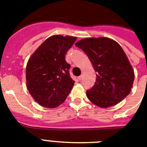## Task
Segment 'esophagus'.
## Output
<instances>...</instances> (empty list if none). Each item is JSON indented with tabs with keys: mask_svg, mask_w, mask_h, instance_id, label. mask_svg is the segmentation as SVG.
<instances>
[{
	"mask_svg": "<svg viewBox=\"0 0 147 147\" xmlns=\"http://www.w3.org/2000/svg\"><path fill=\"white\" fill-rule=\"evenodd\" d=\"M82 78H83V76H82V75H81V76H80L79 77H78V80H79V81L82 80Z\"/></svg>",
	"mask_w": 147,
	"mask_h": 147,
	"instance_id": "esophagus-1",
	"label": "esophagus"
}]
</instances>
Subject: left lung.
Here are the masks:
<instances>
[{
	"label": "left lung",
	"mask_w": 147,
	"mask_h": 147,
	"mask_svg": "<svg viewBox=\"0 0 147 147\" xmlns=\"http://www.w3.org/2000/svg\"><path fill=\"white\" fill-rule=\"evenodd\" d=\"M96 71L94 86L86 95L102 108L116 105L130 93L134 80L132 66L122 47L108 37L85 38L76 43Z\"/></svg>",
	"instance_id": "8db88e82"
}]
</instances>
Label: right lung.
<instances>
[{"label": "right lung", "mask_w": 147, "mask_h": 147, "mask_svg": "<svg viewBox=\"0 0 147 147\" xmlns=\"http://www.w3.org/2000/svg\"><path fill=\"white\" fill-rule=\"evenodd\" d=\"M77 39L76 36L54 35L39 45L26 67L27 88L35 102L55 108L66 100L75 81L69 76L70 65L65 55Z\"/></svg>", "instance_id": "obj_1"}]
</instances>
